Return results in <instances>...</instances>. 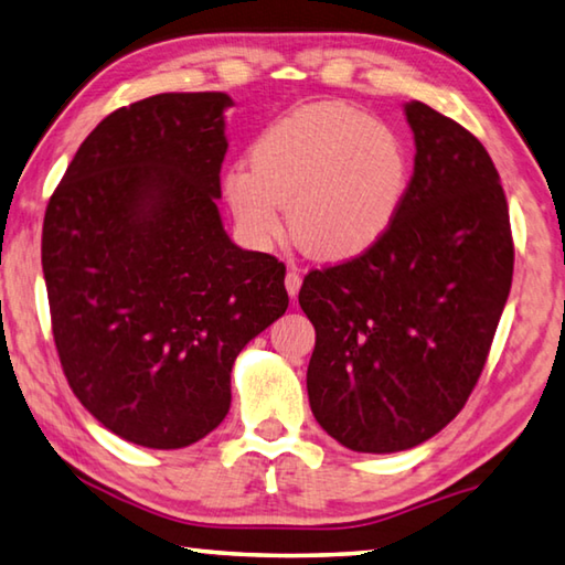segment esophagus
I'll return each mask as SVG.
<instances>
[{
  "label": "esophagus",
  "instance_id": "esophagus-1",
  "mask_svg": "<svg viewBox=\"0 0 565 565\" xmlns=\"http://www.w3.org/2000/svg\"><path fill=\"white\" fill-rule=\"evenodd\" d=\"M300 285H302V277H300V273H298V270H290L288 275H285V288H288L290 298H298Z\"/></svg>",
  "mask_w": 565,
  "mask_h": 565
}]
</instances>
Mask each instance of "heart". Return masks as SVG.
<instances>
[{"label": "heart", "mask_w": 565, "mask_h": 565, "mask_svg": "<svg viewBox=\"0 0 565 565\" xmlns=\"http://www.w3.org/2000/svg\"><path fill=\"white\" fill-rule=\"evenodd\" d=\"M250 164L225 173V195L257 243L285 233L328 263L377 247L397 223L412 185L409 146L360 108L315 104L277 118L255 138Z\"/></svg>", "instance_id": "heart-1"}]
</instances>
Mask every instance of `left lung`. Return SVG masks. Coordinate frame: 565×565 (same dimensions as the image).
Segmentation results:
<instances>
[{
  "mask_svg": "<svg viewBox=\"0 0 565 565\" xmlns=\"http://www.w3.org/2000/svg\"><path fill=\"white\" fill-rule=\"evenodd\" d=\"M414 173L397 223L354 260L310 270L308 394L342 447L392 454L431 439L477 387L513 275L509 205L487 148L412 102Z\"/></svg>",
  "mask_w": 565,
  "mask_h": 565,
  "instance_id": "left-lung-1",
  "label": "left lung"
}]
</instances>
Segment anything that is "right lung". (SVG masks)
Masks as SVG:
<instances>
[{
  "instance_id": "add662e5",
  "label": "right lung",
  "mask_w": 565,
  "mask_h": 565,
  "mask_svg": "<svg viewBox=\"0 0 565 565\" xmlns=\"http://www.w3.org/2000/svg\"><path fill=\"white\" fill-rule=\"evenodd\" d=\"M221 92L116 108L49 198L42 267L76 399L126 441L181 449L231 409L241 350L288 310L285 265L237 247L215 201Z\"/></svg>"
}]
</instances>
